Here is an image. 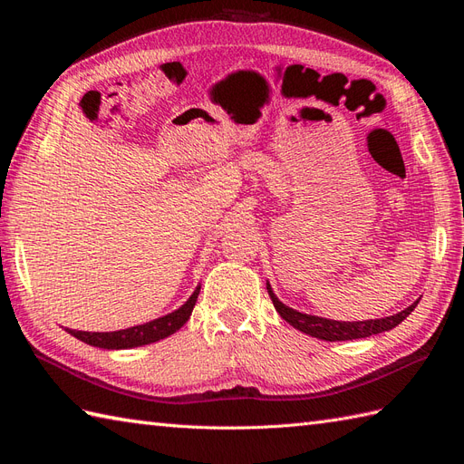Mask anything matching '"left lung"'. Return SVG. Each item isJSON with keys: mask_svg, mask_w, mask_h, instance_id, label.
I'll return each mask as SVG.
<instances>
[{"mask_svg": "<svg viewBox=\"0 0 464 464\" xmlns=\"http://www.w3.org/2000/svg\"><path fill=\"white\" fill-rule=\"evenodd\" d=\"M266 290H269V296L273 300L275 310L280 314L285 321H288L294 329H298L305 334L315 336V339L321 341H353V339H366L370 334H377L389 331L392 327H397L401 321H404L412 314L414 307L418 305L420 300H416L412 305L406 307V310L389 315V317H382V319H368V321H334V319H325V317H317V315H310V314H302L292 310V307L285 305L280 302L275 292L271 288V285L266 283Z\"/></svg>", "mask_w": 464, "mask_h": 464, "instance_id": "1", "label": "left lung"}]
</instances>
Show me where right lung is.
<instances>
[{"label": "right lung", "mask_w": 464, "mask_h": 464, "mask_svg": "<svg viewBox=\"0 0 464 464\" xmlns=\"http://www.w3.org/2000/svg\"><path fill=\"white\" fill-rule=\"evenodd\" d=\"M199 290H201V286L195 288L189 300L181 307H178L176 312L168 314L164 317H159V319H152L149 323H143V325H135L130 329L111 331V333H87V331H73V329H67V333L73 334L75 339L87 343L91 346L108 348V350L135 348V346L157 343L184 327V323L189 319V315L193 312L195 302H198Z\"/></svg>", "instance_id": "obj_1"}]
</instances>
